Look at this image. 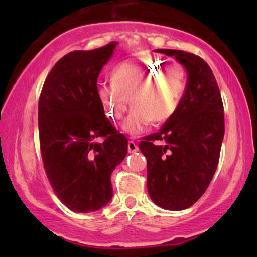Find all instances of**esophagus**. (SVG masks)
I'll list each match as a JSON object with an SVG mask.
<instances>
[{"instance_id":"esophagus-1","label":"esophagus","mask_w":257,"mask_h":257,"mask_svg":"<svg viewBox=\"0 0 257 257\" xmlns=\"http://www.w3.org/2000/svg\"><path fill=\"white\" fill-rule=\"evenodd\" d=\"M127 150H128V153H135L138 151V146H137V144L133 142V140H130L127 144Z\"/></svg>"}]
</instances>
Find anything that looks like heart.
Instances as JSON below:
<instances>
[{"instance_id":"b5f03b06","label":"heart","mask_w":257,"mask_h":257,"mask_svg":"<svg viewBox=\"0 0 257 257\" xmlns=\"http://www.w3.org/2000/svg\"><path fill=\"white\" fill-rule=\"evenodd\" d=\"M187 85V72L179 62L133 57L112 71V83L98 86L97 96L112 120L122 118L130 103L133 108L121 124L122 131L137 136L151 122L163 124L177 113Z\"/></svg>"}]
</instances>
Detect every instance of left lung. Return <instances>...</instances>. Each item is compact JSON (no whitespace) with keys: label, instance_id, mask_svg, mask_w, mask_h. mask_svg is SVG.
<instances>
[{"label":"left lung","instance_id":"obj_1","mask_svg":"<svg viewBox=\"0 0 257 257\" xmlns=\"http://www.w3.org/2000/svg\"><path fill=\"white\" fill-rule=\"evenodd\" d=\"M156 51L185 65L187 87L177 113L138 145L147 159L152 201L181 210L201 198L215 174L224 135L223 103L215 77L200 56L172 49Z\"/></svg>","mask_w":257,"mask_h":257}]
</instances>
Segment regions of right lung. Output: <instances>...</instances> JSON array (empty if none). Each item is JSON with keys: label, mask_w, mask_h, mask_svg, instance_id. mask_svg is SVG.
Listing matches in <instances>:
<instances>
[{"label": "right lung", "mask_w": 257, "mask_h": 257, "mask_svg": "<svg viewBox=\"0 0 257 257\" xmlns=\"http://www.w3.org/2000/svg\"><path fill=\"white\" fill-rule=\"evenodd\" d=\"M117 44L69 52L40 94L43 166L55 194L72 212H94L110 201L111 173L127 154V138L105 117L97 96L98 76Z\"/></svg>", "instance_id": "1"}]
</instances>
